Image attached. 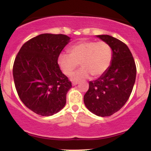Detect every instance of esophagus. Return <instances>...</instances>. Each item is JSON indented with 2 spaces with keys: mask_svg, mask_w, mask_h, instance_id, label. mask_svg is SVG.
I'll return each mask as SVG.
<instances>
[{
  "mask_svg": "<svg viewBox=\"0 0 151 151\" xmlns=\"http://www.w3.org/2000/svg\"><path fill=\"white\" fill-rule=\"evenodd\" d=\"M77 84H78L77 81H74V82H72V86H76V85H77Z\"/></svg>",
  "mask_w": 151,
  "mask_h": 151,
  "instance_id": "obj_1",
  "label": "esophagus"
}]
</instances>
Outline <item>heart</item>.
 <instances>
[{
	"mask_svg": "<svg viewBox=\"0 0 151 151\" xmlns=\"http://www.w3.org/2000/svg\"><path fill=\"white\" fill-rule=\"evenodd\" d=\"M70 55L62 53L59 55L58 64L60 70L67 76H70L77 68L81 67L72 76L74 81L103 74L111 65L112 50L105 42L80 41L72 45L69 50Z\"/></svg>",
	"mask_w": 151,
	"mask_h": 151,
	"instance_id": "obj_1",
	"label": "heart"
}]
</instances>
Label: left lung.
Masks as SVG:
<instances>
[{
	"mask_svg": "<svg viewBox=\"0 0 151 151\" xmlns=\"http://www.w3.org/2000/svg\"><path fill=\"white\" fill-rule=\"evenodd\" d=\"M96 37L111 47L112 60L101 77L89 81L84 102L91 113L105 117L120 110L128 101L136 81V67L125 43L108 35Z\"/></svg>",
	"mask_w": 151,
	"mask_h": 151,
	"instance_id": "8db88e82",
	"label": "left lung"
}]
</instances>
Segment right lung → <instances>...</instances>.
<instances>
[{
    "label": "right lung",
    "instance_id": "right-lung-1",
    "mask_svg": "<svg viewBox=\"0 0 151 151\" xmlns=\"http://www.w3.org/2000/svg\"><path fill=\"white\" fill-rule=\"evenodd\" d=\"M70 39L62 34L39 35L26 42L15 58V89L22 103L35 114L49 116L65 107L72 83L60 70L58 59Z\"/></svg>",
    "mask_w": 151,
    "mask_h": 151
}]
</instances>
